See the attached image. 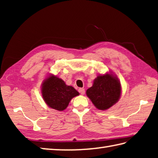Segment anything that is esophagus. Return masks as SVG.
<instances>
[{"label": "esophagus", "instance_id": "1", "mask_svg": "<svg viewBox=\"0 0 158 158\" xmlns=\"http://www.w3.org/2000/svg\"><path fill=\"white\" fill-rule=\"evenodd\" d=\"M78 90H79V92L81 95H84L85 94V90L84 89H79Z\"/></svg>", "mask_w": 158, "mask_h": 158}]
</instances>
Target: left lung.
Wrapping results in <instances>:
<instances>
[{"mask_svg":"<svg viewBox=\"0 0 158 158\" xmlns=\"http://www.w3.org/2000/svg\"><path fill=\"white\" fill-rule=\"evenodd\" d=\"M121 93L119 80L111 74L99 75L93 86L86 90V95L95 107L106 110L118 101Z\"/></svg>","mask_w":158,"mask_h":158,"instance_id":"left-lung-1","label":"left lung"}]
</instances>
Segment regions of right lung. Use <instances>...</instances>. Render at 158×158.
Returning <instances> with one entry per match:
<instances>
[{"label": "right lung", "instance_id": "add662e5", "mask_svg": "<svg viewBox=\"0 0 158 158\" xmlns=\"http://www.w3.org/2000/svg\"><path fill=\"white\" fill-rule=\"evenodd\" d=\"M42 95L49 107L63 111L68 106L72 98L79 95V93L73 86L67 85L63 80L54 75H50L42 84Z\"/></svg>", "mask_w": 158, "mask_h": 158}]
</instances>
